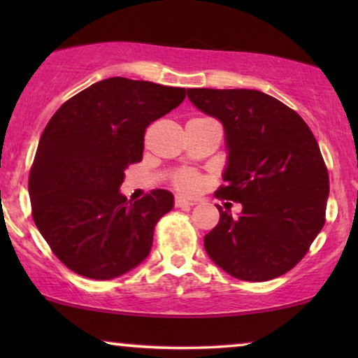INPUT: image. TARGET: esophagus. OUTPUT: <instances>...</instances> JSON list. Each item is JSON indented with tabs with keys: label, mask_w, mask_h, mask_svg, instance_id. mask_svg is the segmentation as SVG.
<instances>
[{
	"label": "esophagus",
	"mask_w": 358,
	"mask_h": 358,
	"mask_svg": "<svg viewBox=\"0 0 358 358\" xmlns=\"http://www.w3.org/2000/svg\"><path fill=\"white\" fill-rule=\"evenodd\" d=\"M174 205L179 208H184V207H194L195 205V200H190V199H184V197H176L174 200Z\"/></svg>",
	"instance_id": "1"
}]
</instances>
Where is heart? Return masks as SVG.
<instances>
[{"label":"heart","instance_id":"obj_1","mask_svg":"<svg viewBox=\"0 0 358 358\" xmlns=\"http://www.w3.org/2000/svg\"><path fill=\"white\" fill-rule=\"evenodd\" d=\"M173 184L176 189L182 190V192H195L200 185V178L195 173H190V171H182V173L174 176Z\"/></svg>","mask_w":358,"mask_h":358}]
</instances>
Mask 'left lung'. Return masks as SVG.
Returning a JSON list of instances; mask_svg holds the SVG:
<instances>
[{"label": "left lung", "mask_w": 358, "mask_h": 358, "mask_svg": "<svg viewBox=\"0 0 358 358\" xmlns=\"http://www.w3.org/2000/svg\"><path fill=\"white\" fill-rule=\"evenodd\" d=\"M190 102L217 117L227 134L228 168L218 199L243 205L220 222L203 246L229 275L266 282L292 271L326 222L329 174L306 122L256 90H187Z\"/></svg>", "instance_id": "8db88e82"}]
</instances>
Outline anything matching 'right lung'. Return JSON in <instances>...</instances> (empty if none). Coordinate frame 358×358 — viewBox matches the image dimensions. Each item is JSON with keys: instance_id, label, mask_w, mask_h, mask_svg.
Returning a JSON list of instances; mask_svg holds the SVG:
<instances>
[{"instance_id": "right-lung-1", "label": "right lung", "mask_w": 358, "mask_h": 358, "mask_svg": "<svg viewBox=\"0 0 358 358\" xmlns=\"http://www.w3.org/2000/svg\"><path fill=\"white\" fill-rule=\"evenodd\" d=\"M185 99L184 87L107 78L58 109L41 136L31 174L32 218L52 252L83 277L110 280L146 259L173 194H120L140 163L145 131Z\"/></svg>"}]
</instances>
